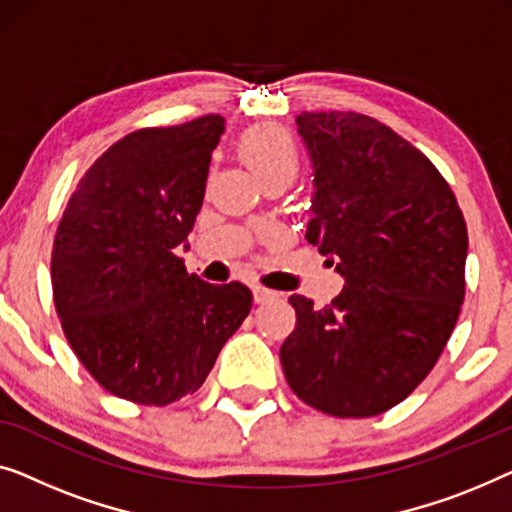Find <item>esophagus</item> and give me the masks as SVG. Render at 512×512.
<instances>
[{"label":"esophagus","instance_id":"1","mask_svg":"<svg viewBox=\"0 0 512 512\" xmlns=\"http://www.w3.org/2000/svg\"><path fill=\"white\" fill-rule=\"evenodd\" d=\"M273 297H276V292H273V290H266V287H262V285H253L255 304H264V301H269Z\"/></svg>","mask_w":512,"mask_h":512}]
</instances>
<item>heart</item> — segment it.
<instances>
[{
  "label": "heart",
  "instance_id": "heart-1",
  "mask_svg": "<svg viewBox=\"0 0 512 512\" xmlns=\"http://www.w3.org/2000/svg\"><path fill=\"white\" fill-rule=\"evenodd\" d=\"M239 153L262 185L269 181L292 183L299 174L301 155L297 141L280 127L262 125L250 129L241 139Z\"/></svg>",
  "mask_w": 512,
  "mask_h": 512
}]
</instances>
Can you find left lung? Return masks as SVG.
I'll use <instances>...</instances> for the list:
<instances>
[{
  "label": "left lung",
  "instance_id": "obj_1",
  "mask_svg": "<svg viewBox=\"0 0 512 512\" xmlns=\"http://www.w3.org/2000/svg\"><path fill=\"white\" fill-rule=\"evenodd\" d=\"M313 169L306 239L343 276L325 308L292 294V392L334 417L380 415L434 369L464 301V215L434 164L362 113H299Z\"/></svg>",
  "mask_w": 512,
  "mask_h": 512
}]
</instances>
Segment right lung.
<instances>
[{
  "mask_svg": "<svg viewBox=\"0 0 512 512\" xmlns=\"http://www.w3.org/2000/svg\"><path fill=\"white\" fill-rule=\"evenodd\" d=\"M222 134V115L127 134L64 208L50 262L57 315L81 364L120 399L167 406L197 392L253 306L246 285H211L176 257Z\"/></svg>",
  "mask_w": 512,
  "mask_h": 512,
  "instance_id": "right-lung-1",
  "label": "right lung"
}]
</instances>
